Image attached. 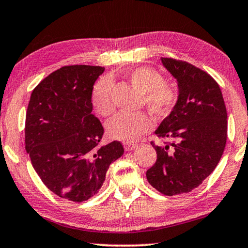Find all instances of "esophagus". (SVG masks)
<instances>
[{
	"label": "esophagus",
	"instance_id": "obj_1",
	"mask_svg": "<svg viewBox=\"0 0 248 248\" xmlns=\"http://www.w3.org/2000/svg\"><path fill=\"white\" fill-rule=\"evenodd\" d=\"M136 147H137V144H135V142H127V144H124V149L127 152H130Z\"/></svg>",
	"mask_w": 248,
	"mask_h": 248
}]
</instances>
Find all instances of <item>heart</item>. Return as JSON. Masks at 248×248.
<instances>
[{
	"instance_id": "obj_1",
	"label": "heart",
	"mask_w": 248,
	"mask_h": 248,
	"mask_svg": "<svg viewBox=\"0 0 248 248\" xmlns=\"http://www.w3.org/2000/svg\"><path fill=\"white\" fill-rule=\"evenodd\" d=\"M132 85L141 93L142 101L148 110L157 119L170 116L179 99L175 86L163 82V76L155 69L138 67L128 74ZM113 81L111 78H102L94 85L92 102L95 111L101 116L112 112L113 103L111 92ZM153 123L151 117L145 112H119L110 118L107 123V131L111 138L125 142L135 141L141 135L151 130Z\"/></svg>"
}]
</instances>
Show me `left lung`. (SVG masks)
I'll list each match as a JSON object with an SVG mask.
<instances>
[{"label":"left lung","mask_w":248,"mask_h":248,"mask_svg":"<svg viewBox=\"0 0 248 248\" xmlns=\"http://www.w3.org/2000/svg\"><path fill=\"white\" fill-rule=\"evenodd\" d=\"M177 82L179 99L155 135L167 138L164 147L151 142L156 163L146 172L152 186L165 195L191 192L220 160L227 140V111L218 83L186 62L162 57Z\"/></svg>","instance_id":"left-lung-1"}]
</instances>
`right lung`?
<instances>
[{
  "label": "right lung",
  "mask_w": 248,
  "mask_h": 248,
  "mask_svg": "<svg viewBox=\"0 0 248 248\" xmlns=\"http://www.w3.org/2000/svg\"><path fill=\"white\" fill-rule=\"evenodd\" d=\"M101 66H65L32 91L26 116V151L51 192L83 202L95 195L124 147L99 146L104 129L92 113L93 85Z\"/></svg>",
  "instance_id": "add662e5"
}]
</instances>
